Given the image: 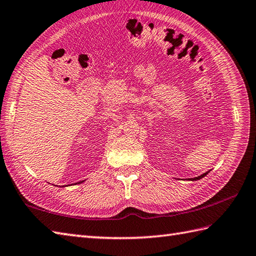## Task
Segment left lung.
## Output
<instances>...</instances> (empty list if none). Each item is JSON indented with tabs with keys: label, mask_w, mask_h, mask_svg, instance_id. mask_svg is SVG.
Segmentation results:
<instances>
[{
	"label": "left lung",
	"mask_w": 256,
	"mask_h": 256,
	"mask_svg": "<svg viewBox=\"0 0 256 256\" xmlns=\"http://www.w3.org/2000/svg\"><path fill=\"white\" fill-rule=\"evenodd\" d=\"M208 172L210 171H207V172H205V174H202V176H196V178H193V179H192V181H194V180H200V179H202V178H204L207 174H208Z\"/></svg>",
	"instance_id": "left-lung-1"
}]
</instances>
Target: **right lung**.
Wrapping results in <instances>:
<instances>
[{
  "instance_id": "obj_1",
  "label": "right lung",
  "mask_w": 256,
  "mask_h": 256,
  "mask_svg": "<svg viewBox=\"0 0 256 256\" xmlns=\"http://www.w3.org/2000/svg\"><path fill=\"white\" fill-rule=\"evenodd\" d=\"M78 183H80V182H78Z\"/></svg>"
}]
</instances>
